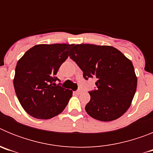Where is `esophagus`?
<instances>
[{
    "mask_svg": "<svg viewBox=\"0 0 153 153\" xmlns=\"http://www.w3.org/2000/svg\"><path fill=\"white\" fill-rule=\"evenodd\" d=\"M80 93H81V90H76V91H75L76 94H79Z\"/></svg>",
    "mask_w": 153,
    "mask_h": 153,
    "instance_id": "1",
    "label": "esophagus"
}]
</instances>
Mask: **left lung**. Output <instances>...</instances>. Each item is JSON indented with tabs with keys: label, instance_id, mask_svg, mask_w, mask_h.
<instances>
[{
	"label": "left lung",
	"instance_id": "8db88e82",
	"mask_svg": "<svg viewBox=\"0 0 153 153\" xmlns=\"http://www.w3.org/2000/svg\"><path fill=\"white\" fill-rule=\"evenodd\" d=\"M70 53L83 71V77L97 80V90L89 92L86 113L103 122L123 116L130 106L137 86L131 60L111 46L76 44Z\"/></svg>",
	"mask_w": 153,
	"mask_h": 153
}]
</instances>
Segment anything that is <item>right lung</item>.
I'll return each instance as SVG.
<instances>
[{"label":"right lung","instance_id":"right-lung-1","mask_svg":"<svg viewBox=\"0 0 153 153\" xmlns=\"http://www.w3.org/2000/svg\"><path fill=\"white\" fill-rule=\"evenodd\" d=\"M74 44H37L18 60L13 86L19 102L29 115L48 120L63 111L72 90L56 84V75Z\"/></svg>","mask_w":153,"mask_h":153}]
</instances>
